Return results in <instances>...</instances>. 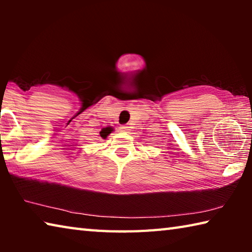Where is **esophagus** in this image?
<instances>
[{"mask_svg":"<svg viewBox=\"0 0 252 252\" xmlns=\"http://www.w3.org/2000/svg\"><path fill=\"white\" fill-rule=\"evenodd\" d=\"M120 129H121V131H123V132H127V131L130 130V126H127V125H125V126H121Z\"/></svg>","mask_w":252,"mask_h":252,"instance_id":"34e87169","label":"esophagus"}]
</instances>
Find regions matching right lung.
<instances>
[{
    "label": "right lung",
    "instance_id": "right-lung-1",
    "mask_svg": "<svg viewBox=\"0 0 252 252\" xmlns=\"http://www.w3.org/2000/svg\"><path fill=\"white\" fill-rule=\"evenodd\" d=\"M111 131H112V129L111 127H106V129H103L101 132H100V135L102 136V138L105 139L106 136L109 135V133H111Z\"/></svg>",
    "mask_w": 252,
    "mask_h": 252
}]
</instances>
